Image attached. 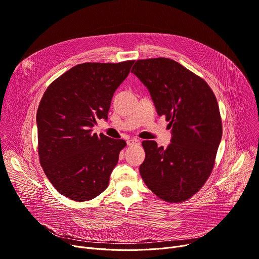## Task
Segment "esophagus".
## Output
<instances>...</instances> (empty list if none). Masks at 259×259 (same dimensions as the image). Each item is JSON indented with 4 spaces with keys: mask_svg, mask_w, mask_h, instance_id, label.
Listing matches in <instances>:
<instances>
[{
    "mask_svg": "<svg viewBox=\"0 0 259 259\" xmlns=\"http://www.w3.org/2000/svg\"><path fill=\"white\" fill-rule=\"evenodd\" d=\"M138 144H140V141L137 139H130L127 141L128 146H133V145H138Z\"/></svg>",
    "mask_w": 259,
    "mask_h": 259,
    "instance_id": "34e87169",
    "label": "esophagus"
}]
</instances>
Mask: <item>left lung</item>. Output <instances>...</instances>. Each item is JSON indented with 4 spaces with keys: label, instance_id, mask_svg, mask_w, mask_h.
Returning <instances> with one entry per match:
<instances>
[{
    "label": "left lung",
    "instance_id": "obj_1",
    "mask_svg": "<svg viewBox=\"0 0 259 259\" xmlns=\"http://www.w3.org/2000/svg\"><path fill=\"white\" fill-rule=\"evenodd\" d=\"M131 72L147 87L157 114L165 115L171 143L144 141L140 166L146 186L168 202L184 201L206 183L223 127L216 98L205 80L171 59L137 61Z\"/></svg>",
    "mask_w": 259,
    "mask_h": 259
}]
</instances>
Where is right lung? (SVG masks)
<instances>
[{"instance_id":"1","label":"right lung","mask_w":259,"mask_h":259,"mask_svg":"<svg viewBox=\"0 0 259 259\" xmlns=\"http://www.w3.org/2000/svg\"><path fill=\"white\" fill-rule=\"evenodd\" d=\"M133 63L79 64L45 91L36 113L38 156L62 195L86 201L108 187L126 142L91 132L98 118L108 119L113 94Z\"/></svg>"}]
</instances>
